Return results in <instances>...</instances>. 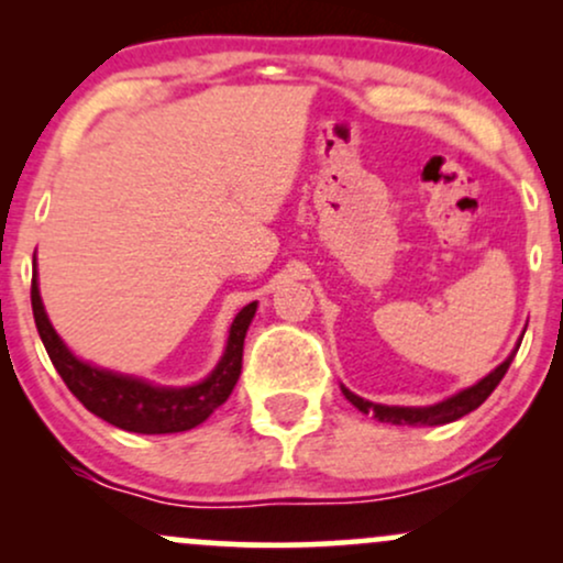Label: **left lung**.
I'll list each match as a JSON object with an SVG mask.
<instances>
[{
  "label": "left lung",
  "mask_w": 563,
  "mask_h": 563,
  "mask_svg": "<svg viewBox=\"0 0 563 563\" xmlns=\"http://www.w3.org/2000/svg\"><path fill=\"white\" fill-rule=\"evenodd\" d=\"M521 339H525V333H521ZM521 344V341H519ZM519 344H516L514 352L508 354L506 360H503L500 365L495 367L493 373H487L482 380H476L474 386H468V389H461L457 394H452V397L442 399V402H434V405H426V407H402V405H378V402H371V399H363L357 397L354 391H349L346 386H341V391H344V397L357 407L360 412H371L373 418L380 423H391V426H442V423H452L457 421V418L468 416L471 410H476L484 399L489 397V394L495 391V386L500 384L503 376H506L508 365L514 363L516 352H519Z\"/></svg>",
  "instance_id": "left-lung-1"
}]
</instances>
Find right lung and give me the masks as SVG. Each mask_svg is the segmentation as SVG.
I'll use <instances>...</instances> for the list:
<instances>
[{"label": "right lung", "mask_w": 563, "mask_h": 563, "mask_svg": "<svg viewBox=\"0 0 563 563\" xmlns=\"http://www.w3.org/2000/svg\"><path fill=\"white\" fill-rule=\"evenodd\" d=\"M31 307H34L36 331L42 335V344L47 349L55 371L66 380L70 394L97 418L115 426V429L134 431V434L190 431L203 423L219 405L228 402L238 378H241L243 341L256 314V301L245 303L241 312L235 314L230 325L228 346H224L214 371L203 380L190 386H161L153 384V380L84 363L81 357H76L47 318L42 294H38L36 273L31 277Z\"/></svg>", "instance_id": "1"}]
</instances>
